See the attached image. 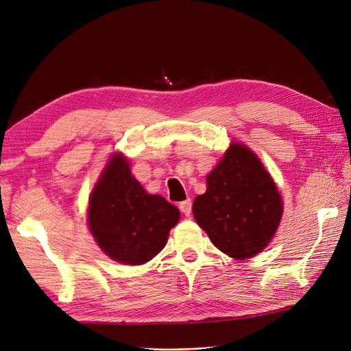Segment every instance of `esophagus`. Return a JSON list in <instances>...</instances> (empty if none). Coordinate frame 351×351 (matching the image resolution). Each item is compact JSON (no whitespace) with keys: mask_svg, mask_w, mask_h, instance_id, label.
Wrapping results in <instances>:
<instances>
[{"mask_svg":"<svg viewBox=\"0 0 351 351\" xmlns=\"http://www.w3.org/2000/svg\"><path fill=\"white\" fill-rule=\"evenodd\" d=\"M180 210H182L186 217H190V214H192V199L180 202Z\"/></svg>","mask_w":351,"mask_h":351,"instance_id":"34e87169","label":"esophagus"}]
</instances>
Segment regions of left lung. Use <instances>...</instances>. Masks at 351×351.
<instances>
[{
  "instance_id": "1",
  "label": "left lung",
  "mask_w": 351,
  "mask_h": 351,
  "mask_svg": "<svg viewBox=\"0 0 351 351\" xmlns=\"http://www.w3.org/2000/svg\"><path fill=\"white\" fill-rule=\"evenodd\" d=\"M193 217L215 247L243 261L268 246L280 226L282 200L256 154L234 142L208 174Z\"/></svg>"
}]
</instances>
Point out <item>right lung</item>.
Wrapping results in <instances>:
<instances>
[{
  "instance_id": "obj_1",
  "label": "right lung",
  "mask_w": 351,
  "mask_h": 351,
  "mask_svg": "<svg viewBox=\"0 0 351 351\" xmlns=\"http://www.w3.org/2000/svg\"><path fill=\"white\" fill-rule=\"evenodd\" d=\"M180 210L149 195L132 176L121 154L111 156L89 197L88 224L98 246L112 261L142 265L164 249Z\"/></svg>"
}]
</instances>
